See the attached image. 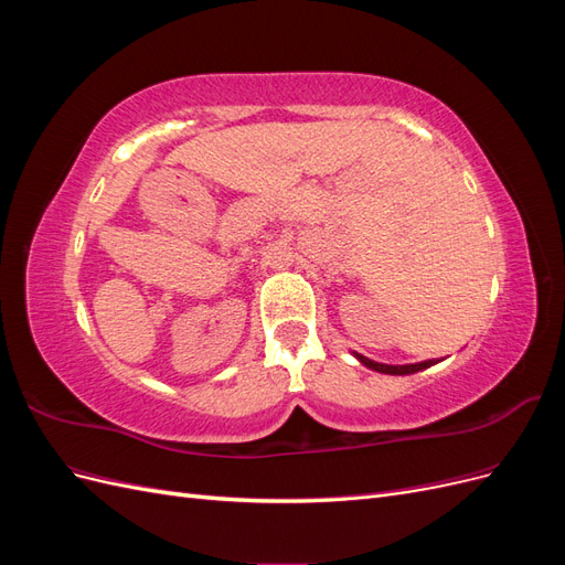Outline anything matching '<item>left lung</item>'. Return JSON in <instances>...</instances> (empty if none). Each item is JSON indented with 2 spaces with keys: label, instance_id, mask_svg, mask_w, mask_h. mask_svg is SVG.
Returning a JSON list of instances; mask_svg holds the SVG:
<instances>
[{
  "label": "left lung",
  "instance_id": "left-lung-1",
  "mask_svg": "<svg viewBox=\"0 0 565 565\" xmlns=\"http://www.w3.org/2000/svg\"><path fill=\"white\" fill-rule=\"evenodd\" d=\"M353 358L358 363H363L365 367H370V370H374V372H382V374H415V372H422V370H426V367H431V365H436V363H440V361H436V358H431V361H422V363H407V365H386V363H377V361H372V358H367V355H361V353H355L353 351Z\"/></svg>",
  "mask_w": 565,
  "mask_h": 565
}]
</instances>
